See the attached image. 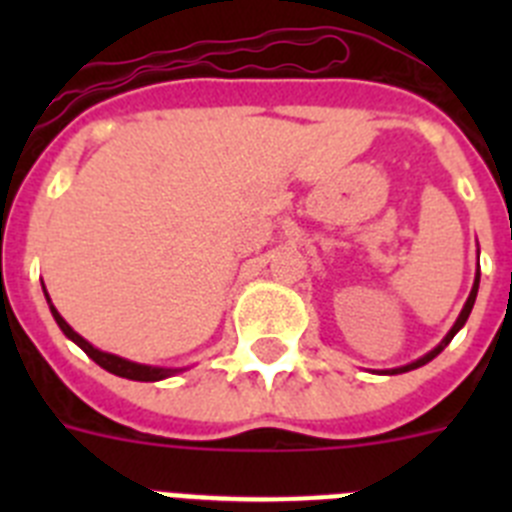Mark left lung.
<instances>
[{
	"instance_id": "8db88e82",
	"label": "left lung",
	"mask_w": 512,
	"mask_h": 512,
	"mask_svg": "<svg viewBox=\"0 0 512 512\" xmlns=\"http://www.w3.org/2000/svg\"><path fill=\"white\" fill-rule=\"evenodd\" d=\"M477 289H479V274H477V279H474L472 295H469L467 305H464V310H461V315H459V320H456V323H454V328H451V330H449V336L443 338V341H441V343H438V346H436V348H433L431 354H425V356H423V359L413 361V364H408V366H400V369H392V372H390V374L410 372V369H418V366H423V364H428V361H431V359H436V356H438V354H441L443 348L449 346V343H451V338H454V336H456V333H459V328H461V325L467 323V318H469V312H472V307H474V300H477Z\"/></svg>"
}]
</instances>
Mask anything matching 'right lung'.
<instances>
[{
    "label": "right lung",
    "instance_id": "add662e5",
    "mask_svg": "<svg viewBox=\"0 0 512 512\" xmlns=\"http://www.w3.org/2000/svg\"><path fill=\"white\" fill-rule=\"evenodd\" d=\"M45 297H48V295H45ZM48 302H51V300H48ZM51 312H53V318H56L58 328H61L63 333H66V336H69L71 341L76 343V346L84 348V354H87L89 359L97 361V364L102 366V369H107V372L117 374V377L135 379V382H158V379H166V377H171V374H174V369H156V366L135 364V361L120 359V356H115V354H104V351L94 348L89 341H84V338H81L79 333H76V330L71 328V325L61 318V315H58V310L53 305H51Z\"/></svg>",
    "mask_w": 512,
    "mask_h": 512
}]
</instances>
